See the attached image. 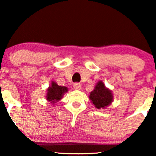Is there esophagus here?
Segmentation results:
<instances>
[{
	"label": "esophagus",
	"mask_w": 156,
	"mask_h": 156,
	"mask_svg": "<svg viewBox=\"0 0 156 156\" xmlns=\"http://www.w3.org/2000/svg\"><path fill=\"white\" fill-rule=\"evenodd\" d=\"M73 88H74L75 90H81L82 86L80 83H75V84L73 85Z\"/></svg>",
	"instance_id": "1"
}]
</instances>
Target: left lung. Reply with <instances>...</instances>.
<instances>
[{
    "instance_id": "left-lung-1",
    "label": "left lung",
    "mask_w": 156,
    "mask_h": 156,
    "mask_svg": "<svg viewBox=\"0 0 156 156\" xmlns=\"http://www.w3.org/2000/svg\"><path fill=\"white\" fill-rule=\"evenodd\" d=\"M89 99L95 108H105L113 102V94L109 88L105 87L104 83L100 80L90 93Z\"/></svg>"
}]
</instances>
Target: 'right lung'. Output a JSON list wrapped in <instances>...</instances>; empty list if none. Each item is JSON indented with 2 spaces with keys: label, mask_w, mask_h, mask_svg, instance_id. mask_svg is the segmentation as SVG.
I'll use <instances>...</instances> for the list:
<instances>
[{
  "label": "right lung",
  "mask_w": 156,
  "mask_h": 156,
  "mask_svg": "<svg viewBox=\"0 0 156 156\" xmlns=\"http://www.w3.org/2000/svg\"><path fill=\"white\" fill-rule=\"evenodd\" d=\"M68 91V88L65 86H60L54 81H51V85L47 89L46 100L54 105L62 98L63 95Z\"/></svg>",
  "instance_id": "1"
}]
</instances>
